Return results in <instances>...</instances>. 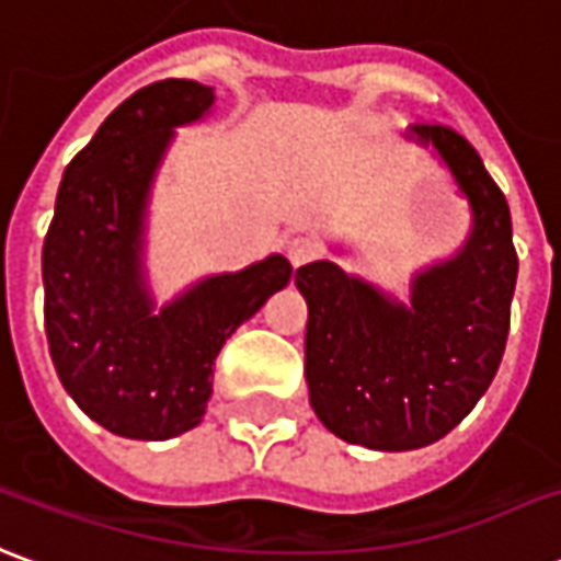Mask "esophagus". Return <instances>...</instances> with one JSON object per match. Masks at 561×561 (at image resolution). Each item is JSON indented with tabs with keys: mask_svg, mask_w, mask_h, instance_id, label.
I'll return each instance as SVG.
<instances>
[{
	"mask_svg": "<svg viewBox=\"0 0 561 561\" xmlns=\"http://www.w3.org/2000/svg\"><path fill=\"white\" fill-rule=\"evenodd\" d=\"M317 256V244L311 238H293L287 244V260L293 262V268H299L305 262H311Z\"/></svg>",
	"mask_w": 561,
	"mask_h": 561,
	"instance_id": "1",
	"label": "esophagus"
}]
</instances>
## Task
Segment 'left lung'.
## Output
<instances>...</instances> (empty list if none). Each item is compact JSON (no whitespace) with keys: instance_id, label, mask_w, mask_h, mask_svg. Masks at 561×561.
I'll return each mask as SVG.
<instances>
[{"instance_id":"obj_1","label":"left lung","mask_w":561,"mask_h":561,"mask_svg":"<svg viewBox=\"0 0 561 561\" xmlns=\"http://www.w3.org/2000/svg\"><path fill=\"white\" fill-rule=\"evenodd\" d=\"M408 138L432 147L468 198L462 248L414 272L408 301L332 260L296 272L308 301L305 380L313 414L341 440L387 453L440 440L490 389L519 265L511 208L478 150L438 123H416Z\"/></svg>"}]
</instances>
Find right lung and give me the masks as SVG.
I'll return each instance as SVG.
<instances>
[{
    "mask_svg": "<svg viewBox=\"0 0 561 561\" xmlns=\"http://www.w3.org/2000/svg\"><path fill=\"white\" fill-rule=\"evenodd\" d=\"M214 87L157 81L111 111L66 165L42 250L45 332L62 387L121 438L165 440L205 416L214 359L293 265L272 253L202 277L157 308L147 284V205L174 129L214 108Z\"/></svg>",
    "mask_w": 561,
    "mask_h": 561,
    "instance_id": "add662e5",
    "label": "right lung"
}]
</instances>
